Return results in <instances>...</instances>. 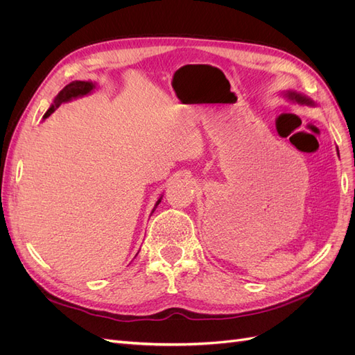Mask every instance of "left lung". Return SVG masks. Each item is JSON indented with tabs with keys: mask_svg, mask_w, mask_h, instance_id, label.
Wrapping results in <instances>:
<instances>
[{
	"mask_svg": "<svg viewBox=\"0 0 355 355\" xmlns=\"http://www.w3.org/2000/svg\"><path fill=\"white\" fill-rule=\"evenodd\" d=\"M287 99H290V101H293V102H296V103H299V105H309V106H314L315 103L311 101L308 96H305V94H302V93H297V92H293V90H287V92H284L283 93ZM339 154V153H338Z\"/></svg>",
	"mask_w": 355,
	"mask_h": 355,
	"instance_id": "8db88e82",
	"label": "left lung"
}]
</instances>
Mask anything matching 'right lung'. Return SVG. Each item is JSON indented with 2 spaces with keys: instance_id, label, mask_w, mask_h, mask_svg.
Listing matches in <instances>:
<instances>
[{
  "instance_id": "right-lung-1",
  "label": "right lung",
  "mask_w": 355,
  "mask_h": 355,
  "mask_svg": "<svg viewBox=\"0 0 355 355\" xmlns=\"http://www.w3.org/2000/svg\"><path fill=\"white\" fill-rule=\"evenodd\" d=\"M94 89H96V84L92 83V81H72V83H69L65 89H62V90L59 92V94L56 96L55 101H53L51 106L47 110V112L44 114V116H42V118H44V120H46V118L50 116L53 112H55L56 108H59V106H60L62 103H67V102H71V101H73V99L83 98V96H87V94H90ZM161 198H163V196H161V197L157 200L155 206H154V210L157 209V206L161 202ZM154 210H153V213H154Z\"/></svg>"
}]
</instances>
